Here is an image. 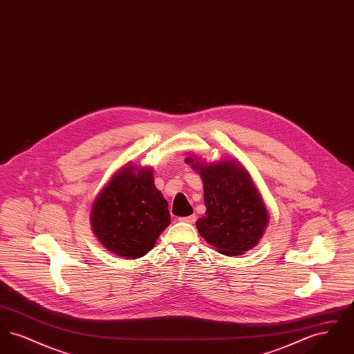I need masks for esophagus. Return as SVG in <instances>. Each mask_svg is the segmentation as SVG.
<instances>
[{
	"label": "esophagus",
	"instance_id": "obj_1",
	"mask_svg": "<svg viewBox=\"0 0 354 354\" xmlns=\"http://www.w3.org/2000/svg\"><path fill=\"white\" fill-rule=\"evenodd\" d=\"M179 221H183L187 224H194L196 221V215H189V216H185V218H179Z\"/></svg>",
	"mask_w": 354,
	"mask_h": 354
}]
</instances>
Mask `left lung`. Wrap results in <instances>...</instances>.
<instances>
[{
    "label": "left lung",
    "mask_w": 354,
    "mask_h": 354,
    "mask_svg": "<svg viewBox=\"0 0 354 354\" xmlns=\"http://www.w3.org/2000/svg\"><path fill=\"white\" fill-rule=\"evenodd\" d=\"M185 163L203 180L207 209L196 221L201 236L227 256H239L256 247L270 214L250 172L235 159L205 163L194 155L185 158Z\"/></svg>",
    "instance_id": "8db88e82"
}]
</instances>
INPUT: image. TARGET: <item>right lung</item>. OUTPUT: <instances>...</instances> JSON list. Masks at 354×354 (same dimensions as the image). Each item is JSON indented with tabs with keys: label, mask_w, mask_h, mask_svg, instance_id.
<instances>
[{
	"label": "right lung",
	"mask_w": 354,
	"mask_h": 354,
	"mask_svg": "<svg viewBox=\"0 0 354 354\" xmlns=\"http://www.w3.org/2000/svg\"><path fill=\"white\" fill-rule=\"evenodd\" d=\"M90 223L113 254L134 260L151 251L171 223L169 203L153 185L152 167L127 163L119 169L94 199Z\"/></svg>",
	"instance_id": "add662e5"
}]
</instances>
